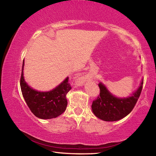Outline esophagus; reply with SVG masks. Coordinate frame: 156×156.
Instances as JSON below:
<instances>
[{"label": "esophagus", "instance_id": "obj_1", "mask_svg": "<svg viewBox=\"0 0 156 156\" xmlns=\"http://www.w3.org/2000/svg\"><path fill=\"white\" fill-rule=\"evenodd\" d=\"M86 80V78H84V77H81V78H79V80H78V83H83L84 81Z\"/></svg>", "mask_w": 156, "mask_h": 156}]
</instances>
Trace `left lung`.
Segmentation results:
<instances>
[{"label": "left lung", "instance_id": "8db88e82", "mask_svg": "<svg viewBox=\"0 0 156 156\" xmlns=\"http://www.w3.org/2000/svg\"><path fill=\"white\" fill-rule=\"evenodd\" d=\"M143 81L131 96L118 98L109 93L104 84L100 83V95L93 101L92 111L95 115L105 121H117L127 115L135 107L140 96Z\"/></svg>", "mask_w": 156, "mask_h": 156}]
</instances>
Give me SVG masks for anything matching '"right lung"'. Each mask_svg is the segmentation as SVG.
Segmentation results:
<instances>
[{
    "instance_id": "add662e5",
    "label": "right lung",
    "mask_w": 156,
    "mask_h": 156,
    "mask_svg": "<svg viewBox=\"0 0 156 156\" xmlns=\"http://www.w3.org/2000/svg\"><path fill=\"white\" fill-rule=\"evenodd\" d=\"M23 62L20 76V88L26 103L34 115L41 119L56 118L65 112L67 105L66 95L72 89L67 77L56 88L47 92L38 91L31 88L23 77Z\"/></svg>"
}]
</instances>
